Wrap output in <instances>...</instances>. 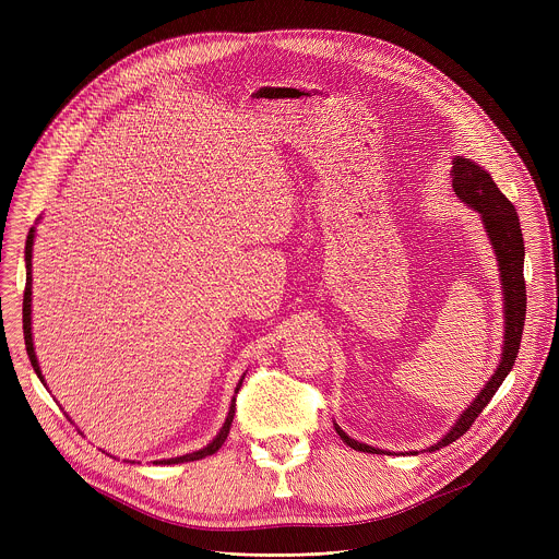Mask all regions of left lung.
Returning <instances> with one entry per match:
<instances>
[{
	"label": "left lung",
	"mask_w": 559,
	"mask_h": 559,
	"mask_svg": "<svg viewBox=\"0 0 559 559\" xmlns=\"http://www.w3.org/2000/svg\"><path fill=\"white\" fill-rule=\"evenodd\" d=\"M451 186L453 192L477 214L483 216L485 229L489 234V241L493 246V252L498 257V267H500V281H502V294H504V347H502V360L496 369V373L489 378V382L483 386V391L477 393L475 401L460 414L451 431L429 451L442 449L451 442H455L466 429L473 425V420L483 414V409L491 403V397L496 395L498 386L502 380L509 376L513 369V362L518 358L520 341H522V330H524V316H526V283H524V238L520 229V218L513 207V203L500 192L491 175L475 166V162L464 156H455L451 164ZM336 433L341 440L356 449V451H367V453H384L376 447L362 444L354 438H349L338 425Z\"/></svg>",
	"instance_id": "1"
}]
</instances>
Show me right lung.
<instances>
[{"instance_id": "1", "label": "right lung", "mask_w": 559, "mask_h": 559, "mask_svg": "<svg viewBox=\"0 0 559 559\" xmlns=\"http://www.w3.org/2000/svg\"><path fill=\"white\" fill-rule=\"evenodd\" d=\"M33 243H35V227H31V231H28V238H26V289H24V341H26V352H28V358H31V365H33V369H35V373H37V378L44 382V376H41V369H39V362H37V356H35V347H33V332H31V300H33ZM246 378V376H243ZM243 378L238 380V384H236V389H234V393H238V389H241V384H243ZM234 409H236V397H231V405H229V412H227V418H225V423H223V427H221V431L216 433V438L207 444V447H203V449H199V451H194V453H186V455H179V457H170V460H156L154 464H181V462H194V460H201V457H205V455H212V453H216L221 447H223V442H225V438H227V433H229V427H231V420H234Z\"/></svg>"}]
</instances>
